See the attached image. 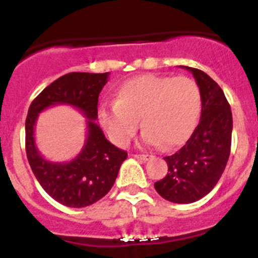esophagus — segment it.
Returning a JSON list of instances; mask_svg holds the SVG:
<instances>
[{"instance_id":"esophagus-1","label":"esophagus","mask_w":258,"mask_h":258,"mask_svg":"<svg viewBox=\"0 0 258 258\" xmlns=\"http://www.w3.org/2000/svg\"><path fill=\"white\" fill-rule=\"evenodd\" d=\"M135 157L139 158V160H141V161H144V162H146V161L151 160V158H152V156H151V155H135Z\"/></svg>"}]
</instances>
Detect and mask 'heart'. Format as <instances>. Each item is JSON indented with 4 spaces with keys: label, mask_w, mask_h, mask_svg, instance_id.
<instances>
[{
    "label": "heart",
    "mask_w": 258,
    "mask_h": 258,
    "mask_svg": "<svg viewBox=\"0 0 258 258\" xmlns=\"http://www.w3.org/2000/svg\"><path fill=\"white\" fill-rule=\"evenodd\" d=\"M201 108V91L189 77L141 75L119 86L116 102L103 103L98 118L116 144H128L141 118L145 145L173 150L189 139Z\"/></svg>",
    "instance_id": "1"
}]
</instances>
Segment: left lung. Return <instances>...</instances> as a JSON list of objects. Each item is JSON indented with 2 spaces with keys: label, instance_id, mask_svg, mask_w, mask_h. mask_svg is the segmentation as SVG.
Instances as JSON below:
<instances>
[{
  "label": "left lung",
  "instance_id": "left-lung-1",
  "mask_svg": "<svg viewBox=\"0 0 258 258\" xmlns=\"http://www.w3.org/2000/svg\"><path fill=\"white\" fill-rule=\"evenodd\" d=\"M194 75L201 91L199 126L176 153L165 157L168 172L155 183L161 197L173 204H192L212 191L231 151L232 112L222 88L207 74L182 66Z\"/></svg>",
  "mask_w": 258,
  "mask_h": 258
}]
</instances>
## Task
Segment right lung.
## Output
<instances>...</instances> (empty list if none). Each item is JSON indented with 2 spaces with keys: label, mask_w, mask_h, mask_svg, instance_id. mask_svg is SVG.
Listing matches in <instances>:
<instances>
[{
  "label": "right lung",
  "mask_w": 258,
  "mask_h": 258,
  "mask_svg": "<svg viewBox=\"0 0 258 258\" xmlns=\"http://www.w3.org/2000/svg\"><path fill=\"white\" fill-rule=\"evenodd\" d=\"M110 74L71 72L57 79L33 100L26 118V153L42 188L61 205L74 209L90 206L107 195L127 152L105 137L97 119L98 96ZM67 104L86 117L88 134L83 150L67 163H52L38 151L34 126L38 114L52 105Z\"/></svg>",
  "instance_id": "right-lung-1"
}]
</instances>
